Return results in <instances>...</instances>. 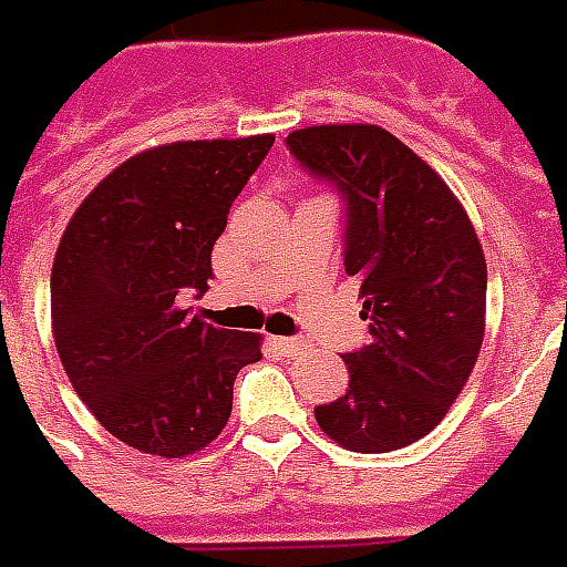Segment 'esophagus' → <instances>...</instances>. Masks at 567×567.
Here are the masks:
<instances>
[{
    "mask_svg": "<svg viewBox=\"0 0 567 567\" xmlns=\"http://www.w3.org/2000/svg\"><path fill=\"white\" fill-rule=\"evenodd\" d=\"M275 344L287 357H296V354H299V351H302V341L290 339V336H280V339H275Z\"/></svg>",
    "mask_w": 567,
    "mask_h": 567,
    "instance_id": "1",
    "label": "esophagus"
}]
</instances>
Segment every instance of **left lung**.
<instances>
[{
  "mask_svg": "<svg viewBox=\"0 0 567 567\" xmlns=\"http://www.w3.org/2000/svg\"><path fill=\"white\" fill-rule=\"evenodd\" d=\"M287 146L348 200L344 271L360 280L372 336L344 354L348 391L315 419L341 449H403L445 419L476 367L483 244L443 176L379 124H315Z\"/></svg>",
  "mask_w": 567,
  "mask_h": 567,
  "instance_id": "1",
  "label": "left lung"
}]
</instances>
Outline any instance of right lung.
Returning a JSON list of instances; mask_svg holds the SVG:
<instances>
[{"instance_id": "add662e5", "label": "right lung", "mask_w": 567, "mask_h": 567, "mask_svg": "<svg viewBox=\"0 0 567 567\" xmlns=\"http://www.w3.org/2000/svg\"><path fill=\"white\" fill-rule=\"evenodd\" d=\"M275 143L179 140L118 164L72 213L51 268V329L72 388L131 449L186 457L231 415L262 336L204 323L179 292L207 290L231 200Z\"/></svg>"}]
</instances>
